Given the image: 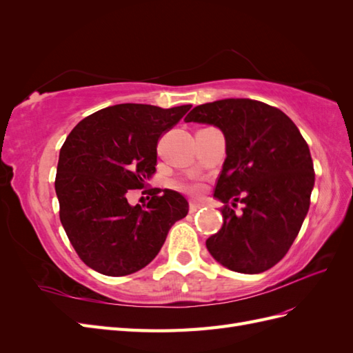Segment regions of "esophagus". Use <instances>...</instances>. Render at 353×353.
<instances>
[{
  "mask_svg": "<svg viewBox=\"0 0 353 353\" xmlns=\"http://www.w3.org/2000/svg\"><path fill=\"white\" fill-rule=\"evenodd\" d=\"M203 205H200V203L197 201H191L190 203V213H196L199 209H201Z\"/></svg>",
  "mask_w": 353,
  "mask_h": 353,
  "instance_id": "34e87169",
  "label": "esophagus"
}]
</instances>
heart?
<instances>
[{"instance_id": "heart-1", "label": "heart", "mask_w": 353, "mask_h": 353, "mask_svg": "<svg viewBox=\"0 0 353 353\" xmlns=\"http://www.w3.org/2000/svg\"><path fill=\"white\" fill-rule=\"evenodd\" d=\"M183 188L185 191H188V193H199V191L201 190V187L199 184H183Z\"/></svg>"}]
</instances>
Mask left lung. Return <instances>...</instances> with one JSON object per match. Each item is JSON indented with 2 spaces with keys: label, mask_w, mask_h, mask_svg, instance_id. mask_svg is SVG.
I'll use <instances>...</instances> for the list:
<instances>
[{
  "label": "left lung",
  "mask_w": 353,
  "mask_h": 353,
  "mask_svg": "<svg viewBox=\"0 0 353 353\" xmlns=\"http://www.w3.org/2000/svg\"><path fill=\"white\" fill-rule=\"evenodd\" d=\"M185 122L218 126L227 159L215 185L223 223L206 240L209 253L228 270L259 274L279 263L311 205L315 172L307 143L280 109L250 99L200 104ZM243 205L236 214L229 206Z\"/></svg>",
  "instance_id": "left-lung-1"
}]
</instances>
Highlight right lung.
I'll use <instances>...</instances> for the list:
<instances>
[{
  "mask_svg": "<svg viewBox=\"0 0 353 353\" xmlns=\"http://www.w3.org/2000/svg\"><path fill=\"white\" fill-rule=\"evenodd\" d=\"M190 104L162 109L116 104L82 119L61 145L56 193L60 221L81 261L104 275H130L150 263L170 227L187 216L176 191L148 187L149 201L127 196L156 172L160 137L183 119Z\"/></svg>",
  "mask_w": 353,
  "mask_h": 353,
  "instance_id": "add662e5",
  "label": "right lung"
}]
</instances>
